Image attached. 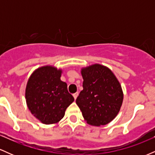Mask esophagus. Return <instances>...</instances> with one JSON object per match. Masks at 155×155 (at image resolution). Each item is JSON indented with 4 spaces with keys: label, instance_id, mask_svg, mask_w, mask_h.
<instances>
[{
    "label": "esophagus",
    "instance_id": "1",
    "mask_svg": "<svg viewBox=\"0 0 155 155\" xmlns=\"http://www.w3.org/2000/svg\"><path fill=\"white\" fill-rule=\"evenodd\" d=\"M78 95H79V93H78V92H76V93L73 94V96H74V99H75V100L76 99V97H77Z\"/></svg>",
    "mask_w": 155,
    "mask_h": 155
}]
</instances>
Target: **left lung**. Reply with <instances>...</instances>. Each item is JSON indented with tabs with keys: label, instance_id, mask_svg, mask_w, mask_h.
I'll use <instances>...</instances> for the list:
<instances>
[{
	"label": "left lung",
	"instance_id": "left-lung-1",
	"mask_svg": "<svg viewBox=\"0 0 155 155\" xmlns=\"http://www.w3.org/2000/svg\"><path fill=\"white\" fill-rule=\"evenodd\" d=\"M83 90L76 103L87 123L101 126L111 122L120 111L123 92L120 81L108 68L93 64L82 68Z\"/></svg>",
	"mask_w": 155,
	"mask_h": 155
}]
</instances>
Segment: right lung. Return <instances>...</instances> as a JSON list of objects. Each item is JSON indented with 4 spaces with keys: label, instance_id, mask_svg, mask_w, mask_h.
<instances>
[{
    "label": "right lung",
    "instance_id": "right-lung-1",
    "mask_svg": "<svg viewBox=\"0 0 155 155\" xmlns=\"http://www.w3.org/2000/svg\"><path fill=\"white\" fill-rule=\"evenodd\" d=\"M63 71L51 65L35 69L30 76L25 89L28 109L45 124L59 122L66 108L74 101L68 92L67 84L60 80Z\"/></svg>",
    "mask_w": 155,
    "mask_h": 155
}]
</instances>
